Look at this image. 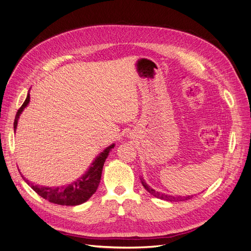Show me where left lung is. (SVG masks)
Here are the masks:
<instances>
[{
	"label": "left lung",
	"mask_w": 251,
	"mask_h": 251,
	"mask_svg": "<svg viewBox=\"0 0 251 251\" xmlns=\"http://www.w3.org/2000/svg\"><path fill=\"white\" fill-rule=\"evenodd\" d=\"M140 181H141V183H142L143 187L146 188L147 191H148L151 195H153V196L156 197V198H159V199H161V200L170 201V202H178V201H185V200H188V199L193 198V196H184V197H182V196H172V195H169V194L156 192L154 188H151V187L147 183L146 180L143 179L142 176H140Z\"/></svg>",
	"instance_id": "1"
}]
</instances>
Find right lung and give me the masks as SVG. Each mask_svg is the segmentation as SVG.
<instances>
[{
  "label": "right lung",
  "instance_id": "add662e5",
  "mask_svg": "<svg viewBox=\"0 0 251 251\" xmlns=\"http://www.w3.org/2000/svg\"><path fill=\"white\" fill-rule=\"evenodd\" d=\"M29 92L30 90L28 91V94L24 103L22 104V107L17 113L16 119H14V133L17 131V126L21 114L25 110V108H27V105L30 102ZM114 147H115V143H112L111 146L105 148L101 153L96 156V158L94 159L93 162L91 163L86 173L83 174L81 177L71 182L69 184L60 186H43L39 184L33 185V183H29V181L26 180L24 176L22 177L27 182V184L31 186L33 191L36 194H39L42 198L54 204L66 205V206H75V205H79L88 201L96 192V189L100 182L104 161L105 159L108 158L110 151H112V149H114Z\"/></svg>",
  "mask_w": 251,
  "mask_h": 251
}]
</instances>
